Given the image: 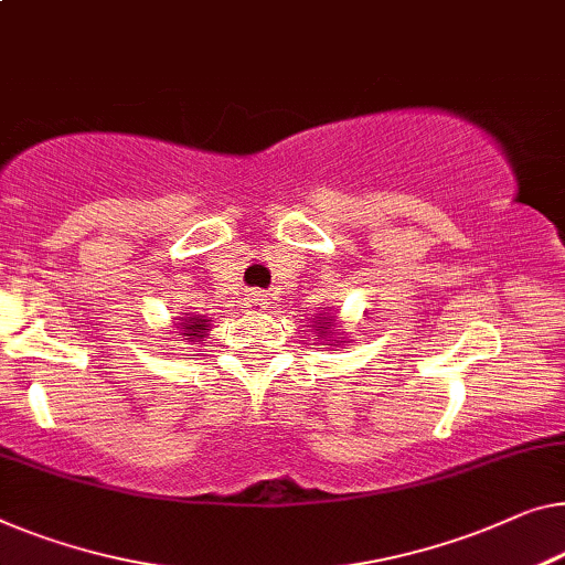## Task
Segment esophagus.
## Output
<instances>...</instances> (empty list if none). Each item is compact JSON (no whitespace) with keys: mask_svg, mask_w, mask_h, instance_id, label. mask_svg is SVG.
<instances>
[{"mask_svg":"<svg viewBox=\"0 0 565 565\" xmlns=\"http://www.w3.org/2000/svg\"><path fill=\"white\" fill-rule=\"evenodd\" d=\"M243 305H246L248 311H264L268 307V299L266 294H260L258 289H250L243 294Z\"/></svg>","mask_w":565,"mask_h":565,"instance_id":"esophagus-1","label":"esophagus"}]
</instances>
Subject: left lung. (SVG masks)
Wrapping results in <instances>:
<instances>
[{"instance_id":"left-lung-1","label":"left lung","mask_w":565,"mask_h":565,"mask_svg":"<svg viewBox=\"0 0 565 565\" xmlns=\"http://www.w3.org/2000/svg\"><path fill=\"white\" fill-rule=\"evenodd\" d=\"M311 334H315V340L322 344V342H330L332 348H340V342H344L342 332H337V319L332 315V307H322V311L315 317V324H309Z\"/></svg>"}]
</instances>
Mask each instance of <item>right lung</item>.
Masks as SVG:
<instances>
[{"label":"right lung","instance_id":"obj_1","mask_svg":"<svg viewBox=\"0 0 565 565\" xmlns=\"http://www.w3.org/2000/svg\"><path fill=\"white\" fill-rule=\"evenodd\" d=\"M210 322H213V317L195 315V311L188 315V311H184V317H180V322L174 324V330H177V334H180V340L184 344H200V342H205Z\"/></svg>","mask_w":565,"mask_h":565}]
</instances>
